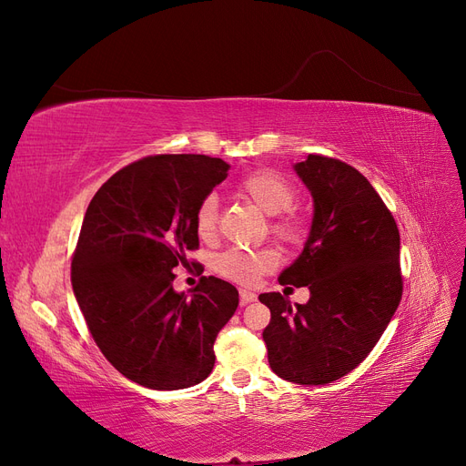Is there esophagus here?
<instances>
[{
	"instance_id": "34e87169",
	"label": "esophagus",
	"mask_w": 466,
	"mask_h": 466,
	"mask_svg": "<svg viewBox=\"0 0 466 466\" xmlns=\"http://www.w3.org/2000/svg\"><path fill=\"white\" fill-rule=\"evenodd\" d=\"M238 298H241V305H247L250 301H257V293L248 291V289H241L238 291Z\"/></svg>"
}]
</instances>
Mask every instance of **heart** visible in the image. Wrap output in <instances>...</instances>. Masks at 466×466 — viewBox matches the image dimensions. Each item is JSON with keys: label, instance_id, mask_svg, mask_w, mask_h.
Returning a JSON list of instances; mask_svg holds the SVG:
<instances>
[{"label": "heart", "instance_id": "1", "mask_svg": "<svg viewBox=\"0 0 466 466\" xmlns=\"http://www.w3.org/2000/svg\"><path fill=\"white\" fill-rule=\"evenodd\" d=\"M241 192L248 202L255 204L268 216H276L272 231L289 245H299L307 237V225L301 216L289 208L298 200V194L289 182L274 171H255L238 182ZM194 228L202 238H214L218 233V200L216 196L206 198L196 208ZM279 262L278 250L272 247L262 248H228L216 257V270L237 284H255V281L274 270Z\"/></svg>", "mask_w": 466, "mask_h": 466}]
</instances>
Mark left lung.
Listing matches in <instances>:
<instances>
[{"label":"left lung","instance_id":"obj_1","mask_svg":"<svg viewBox=\"0 0 466 466\" xmlns=\"http://www.w3.org/2000/svg\"><path fill=\"white\" fill-rule=\"evenodd\" d=\"M295 171L311 190L315 216L303 252L281 272L279 284L307 286L311 298L291 307L286 295L260 293L272 315L262 338L276 375L327 385L370 356L397 311L400 235L358 168L311 153Z\"/></svg>","mask_w":466,"mask_h":466}]
</instances>
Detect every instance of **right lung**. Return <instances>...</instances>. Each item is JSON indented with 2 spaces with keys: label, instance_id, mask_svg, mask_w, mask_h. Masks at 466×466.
Masks as SVG:
<instances>
[{
  "label": "right lung",
  "instance_id": "obj_1",
  "mask_svg": "<svg viewBox=\"0 0 466 466\" xmlns=\"http://www.w3.org/2000/svg\"><path fill=\"white\" fill-rule=\"evenodd\" d=\"M228 171L208 155H147L112 175L83 218L76 299L103 356L137 385L188 389L214 370V342L238 291L202 276L187 298L173 289V270L200 247L196 208Z\"/></svg>",
  "mask_w": 466,
  "mask_h": 466
}]
</instances>
